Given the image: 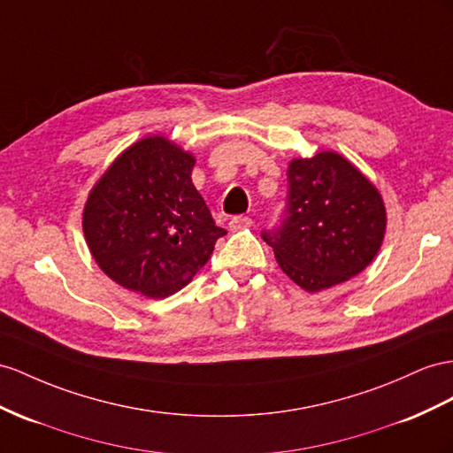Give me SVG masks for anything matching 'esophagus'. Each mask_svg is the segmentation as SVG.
Here are the masks:
<instances>
[{"mask_svg": "<svg viewBox=\"0 0 453 453\" xmlns=\"http://www.w3.org/2000/svg\"><path fill=\"white\" fill-rule=\"evenodd\" d=\"M252 226V219L249 216H234L229 219V229L239 231V229H245Z\"/></svg>", "mask_w": 453, "mask_h": 453, "instance_id": "obj_1", "label": "esophagus"}]
</instances>
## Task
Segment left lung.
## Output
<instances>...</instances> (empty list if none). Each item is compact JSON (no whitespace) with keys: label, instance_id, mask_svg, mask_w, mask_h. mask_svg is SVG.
<instances>
[{"label":"left lung","instance_id":"1","mask_svg":"<svg viewBox=\"0 0 453 453\" xmlns=\"http://www.w3.org/2000/svg\"><path fill=\"white\" fill-rule=\"evenodd\" d=\"M280 227L262 231L275 260L310 293L364 272L380 249L387 211L375 185L344 157L295 158Z\"/></svg>","mask_w":453,"mask_h":453}]
</instances>
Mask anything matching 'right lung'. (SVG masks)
Returning a JSON list of instances; mask_svg holds the SVG:
<instances>
[{
    "label": "right lung",
    "instance_id": "right-lung-1",
    "mask_svg": "<svg viewBox=\"0 0 453 453\" xmlns=\"http://www.w3.org/2000/svg\"><path fill=\"white\" fill-rule=\"evenodd\" d=\"M195 157L166 137L127 147L91 189L84 235L112 281L149 298L188 285L226 235L195 189Z\"/></svg>",
    "mask_w": 453,
    "mask_h": 453
}]
</instances>
